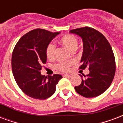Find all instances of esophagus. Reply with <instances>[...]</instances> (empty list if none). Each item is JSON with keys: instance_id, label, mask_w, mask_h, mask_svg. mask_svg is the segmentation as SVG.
Listing matches in <instances>:
<instances>
[{"instance_id": "obj_1", "label": "esophagus", "mask_w": 123, "mask_h": 123, "mask_svg": "<svg viewBox=\"0 0 123 123\" xmlns=\"http://www.w3.org/2000/svg\"><path fill=\"white\" fill-rule=\"evenodd\" d=\"M64 76H65V77H68V78H70V77H71L72 76V74H64Z\"/></svg>"}]
</instances>
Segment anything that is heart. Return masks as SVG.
<instances>
[{
    "mask_svg": "<svg viewBox=\"0 0 123 123\" xmlns=\"http://www.w3.org/2000/svg\"><path fill=\"white\" fill-rule=\"evenodd\" d=\"M62 45L65 46L71 50L76 49L78 45V39L74 35L72 34H66L60 39V40ZM55 54V46L52 43H50L46 49V55L48 59L51 60L54 58ZM73 63V62L69 61L66 62L58 63L56 65V68L61 71H67L69 69V67Z\"/></svg>",
    "mask_w": 123,
    "mask_h": 123,
    "instance_id": "1",
    "label": "heart"
}]
</instances>
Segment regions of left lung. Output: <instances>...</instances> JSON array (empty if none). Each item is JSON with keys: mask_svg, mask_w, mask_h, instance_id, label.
Listing matches in <instances>:
<instances>
[{"mask_svg": "<svg viewBox=\"0 0 123 123\" xmlns=\"http://www.w3.org/2000/svg\"><path fill=\"white\" fill-rule=\"evenodd\" d=\"M72 34L82 39L83 54L80 69L89 67V73L81 74L82 83L74 87L76 91L84 97L100 95L113 81L115 73V60L108 41L100 32L92 28L86 27L70 30Z\"/></svg>", "mask_w": 123, "mask_h": 123, "instance_id": "8db88e82", "label": "left lung"}]
</instances>
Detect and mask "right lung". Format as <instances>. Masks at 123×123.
<instances>
[{"label": "right lung", "mask_w": 123, "mask_h": 123, "mask_svg": "<svg viewBox=\"0 0 123 123\" xmlns=\"http://www.w3.org/2000/svg\"><path fill=\"white\" fill-rule=\"evenodd\" d=\"M60 32L37 28L25 34L17 43L12 56L13 76L19 88L30 97L45 100L56 91L62 76L41 75L40 71L46 63V49Z\"/></svg>", "instance_id": "right-lung-1"}]
</instances>
